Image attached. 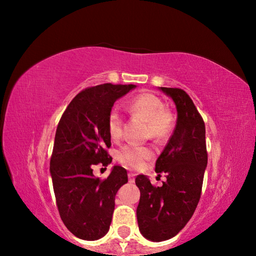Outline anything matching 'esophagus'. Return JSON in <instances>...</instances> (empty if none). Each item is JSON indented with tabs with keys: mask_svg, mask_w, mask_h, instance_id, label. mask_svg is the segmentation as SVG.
Returning <instances> with one entry per match:
<instances>
[{
	"mask_svg": "<svg viewBox=\"0 0 256 256\" xmlns=\"http://www.w3.org/2000/svg\"><path fill=\"white\" fill-rule=\"evenodd\" d=\"M128 182L130 183H134V180H136V175L133 174V172H128Z\"/></svg>",
	"mask_w": 256,
	"mask_h": 256,
	"instance_id": "34e87169",
	"label": "esophagus"
}]
</instances>
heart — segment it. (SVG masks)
Listing matches in <instances>:
<instances>
[{"mask_svg":"<svg viewBox=\"0 0 256 256\" xmlns=\"http://www.w3.org/2000/svg\"><path fill=\"white\" fill-rule=\"evenodd\" d=\"M131 115L146 122V136L154 140H164L170 136L174 128V116L164 108V102L152 94H142L134 97L128 104ZM108 133L112 140H118L122 136L123 118L118 110H112L108 115ZM118 160L128 168L144 167L152 157V150L148 146L126 144L118 152Z\"/></svg>","mask_w":256,"mask_h":256,"instance_id":"1","label":"heart"}]
</instances>
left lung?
<instances>
[{
	"label": "left lung",
	"instance_id": "obj_1",
	"mask_svg": "<svg viewBox=\"0 0 256 256\" xmlns=\"http://www.w3.org/2000/svg\"><path fill=\"white\" fill-rule=\"evenodd\" d=\"M158 88L174 102L177 122L156 162V172H164L167 180L156 188L146 175L136 178L141 193L136 208L138 229L152 242L170 240L188 222L200 200L208 164L204 122L192 99L178 88Z\"/></svg>",
	"mask_w": 256,
	"mask_h": 256
}]
</instances>
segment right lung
Here are the masks:
<instances>
[{
    "mask_svg": "<svg viewBox=\"0 0 256 256\" xmlns=\"http://www.w3.org/2000/svg\"><path fill=\"white\" fill-rule=\"evenodd\" d=\"M136 88L104 84L84 90L68 104L56 128L50 167L56 204L64 224L80 240L106 235L116 193L128 183L123 167H112L104 180L94 177L92 167L112 162L106 151L112 144L108 115L118 99Z\"/></svg>",
    "mask_w": 256,
    "mask_h": 256,
    "instance_id": "add662e5",
    "label": "right lung"
}]
</instances>
